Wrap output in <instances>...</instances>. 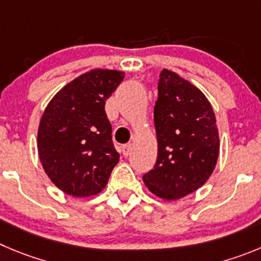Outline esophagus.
Returning a JSON list of instances; mask_svg holds the SVG:
<instances>
[{
    "instance_id": "obj_1",
    "label": "esophagus",
    "mask_w": 261,
    "mask_h": 261,
    "mask_svg": "<svg viewBox=\"0 0 261 261\" xmlns=\"http://www.w3.org/2000/svg\"><path fill=\"white\" fill-rule=\"evenodd\" d=\"M121 150H122V154L125 155V157H127V155L130 154V152H131V145H130V144L122 145V148H121Z\"/></svg>"
}]
</instances>
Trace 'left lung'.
Here are the masks:
<instances>
[{"instance_id": "left-lung-1", "label": "left lung", "mask_w": 261, "mask_h": 261, "mask_svg": "<svg viewBox=\"0 0 261 261\" xmlns=\"http://www.w3.org/2000/svg\"><path fill=\"white\" fill-rule=\"evenodd\" d=\"M154 126L157 161L143 181L160 198L180 199L201 188L215 169L220 149L215 113L198 87L164 69Z\"/></svg>"}]
</instances>
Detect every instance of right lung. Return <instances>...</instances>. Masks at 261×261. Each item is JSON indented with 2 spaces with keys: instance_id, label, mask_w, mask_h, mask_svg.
Instances as JSON below:
<instances>
[{
  "instance_id": "right-lung-1",
  "label": "right lung",
  "mask_w": 261,
  "mask_h": 261,
  "mask_svg": "<svg viewBox=\"0 0 261 261\" xmlns=\"http://www.w3.org/2000/svg\"><path fill=\"white\" fill-rule=\"evenodd\" d=\"M123 79L121 70H89L59 90L41 117V164L68 196L85 198L100 193L118 164L104 107Z\"/></svg>"
}]
</instances>
